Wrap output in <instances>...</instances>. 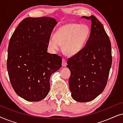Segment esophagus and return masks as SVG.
I'll use <instances>...</instances> for the list:
<instances>
[{
    "label": "esophagus",
    "mask_w": 123,
    "mask_h": 123,
    "mask_svg": "<svg viewBox=\"0 0 123 123\" xmlns=\"http://www.w3.org/2000/svg\"><path fill=\"white\" fill-rule=\"evenodd\" d=\"M67 65V62L66 60L64 59H62V66L63 67H66Z\"/></svg>",
    "instance_id": "34e87169"
}]
</instances>
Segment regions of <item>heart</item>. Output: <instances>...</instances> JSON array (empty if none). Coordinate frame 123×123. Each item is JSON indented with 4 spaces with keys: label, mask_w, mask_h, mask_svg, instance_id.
Returning <instances> with one entry per match:
<instances>
[{
    "label": "heart",
    "mask_w": 123,
    "mask_h": 123,
    "mask_svg": "<svg viewBox=\"0 0 123 123\" xmlns=\"http://www.w3.org/2000/svg\"><path fill=\"white\" fill-rule=\"evenodd\" d=\"M91 29L86 24L69 22L60 26L54 37L48 41V46L54 51L62 45L64 53L68 56H74L83 49L90 36Z\"/></svg>",
    "instance_id": "heart-1"
}]
</instances>
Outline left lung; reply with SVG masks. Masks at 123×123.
Segmentation results:
<instances>
[{
	"instance_id": "obj_1",
	"label": "left lung",
	"mask_w": 123,
	"mask_h": 123,
	"mask_svg": "<svg viewBox=\"0 0 123 123\" xmlns=\"http://www.w3.org/2000/svg\"><path fill=\"white\" fill-rule=\"evenodd\" d=\"M91 22L90 36L85 48L69 58V89L74 100L80 102L93 100L106 86L111 67V46L103 25L95 16H82Z\"/></svg>"
}]
</instances>
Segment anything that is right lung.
Segmentation results:
<instances>
[{"label":"right lung","mask_w":123,"mask_h":123,"mask_svg":"<svg viewBox=\"0 0 123 123\" xmlns=\"http://www.w3.org/2000/svg\"><path fill=\"white\" fill-rule=\"evenodd\" d=\"M58 22L54 18H25L9 43L7 69L16 93L28 101H39L50 91L51 75L62 67L61 57L48 51V41Z\"/></svg>","instance_id":"1"}]
</instances>
